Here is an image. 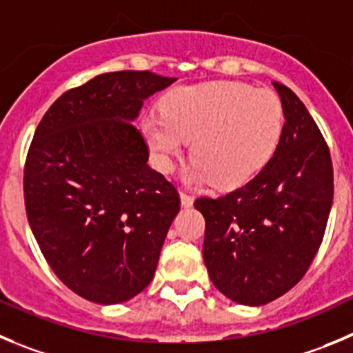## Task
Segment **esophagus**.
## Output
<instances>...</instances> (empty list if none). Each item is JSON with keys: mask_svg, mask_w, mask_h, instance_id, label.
Listing matches in <instances>:
<instances>
[{"mask_svg": "<svg viewBox=\"0 0 353 353\" xmlns=\"http://www.w3.org/2000/svg\"><path fill=\"white\" fill-rule=\"evenodd\" d=\"M181 203H183L184 207L193 205V196H192V195H188L186 192H181Z\"/></svg>", "mask_w": 353, "mask_h": 353, "instance_id": "34e87169", "label": "esophagus"}]
</instances>
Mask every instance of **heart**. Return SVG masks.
Instances as JSON below:
<instances>
[{
    "mask_svg": "<svg viewBox=\"0 0 353 353\" xmlns=\"http://www.w3.org/2000/svg\"><path fill=\"white\" fill-rule=\"evenodd\" d=\"M284 125L282 104L268 88L240 81L181 87L163 102V117L143 120V134L161 172H170L184 143L195 165L188 179L232 190L256 176L272 158Z\"/></svg>",
    "mask_w": 353,
    "mask_h": 353,
    "instance_id": "b5f03b06",
    "label": "heart"
}]
</instances>
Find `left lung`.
I'll return each mask as SVG.
<instances>
[{"label": "left lung", "instance_id": "8db88e82", "mask_svg": "<svg viewBox=\"0 0 353 353\" xmlns=\"http://www.w3.org/2000/svg\"><path fill=\"white\" fill-rule=\"evenodd\" d=\"M284 127L268 163L249 183L217 199L200 196L203 261L210 281L240 305L281 298L310 268L334 193L329 146L298 95L273 81Z\"/></svg>", "mask_w": 353, "mask_h": 353}]
</instances>
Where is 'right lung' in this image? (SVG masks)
Segmentation results:
<instances>
[{
	"mask_svg": "<svg viewBox=\"0 0 353 353\" xmlns=\"http://www.w3.org/2000/svg\"><path fill=\"white\" fill-rule=\"evenodd\" d=\"M174 78L99 74L64 92L39 121L24 165L28 221L55 275L81 298L114 305L151 282L177 188L148 165L134 125L143 101Z\"/></svg>",
	"mask_w": 353,
	"mask_h": 353,
	"instance_id": "obj_1",
	"label": "right lung"
}]
</instances>
